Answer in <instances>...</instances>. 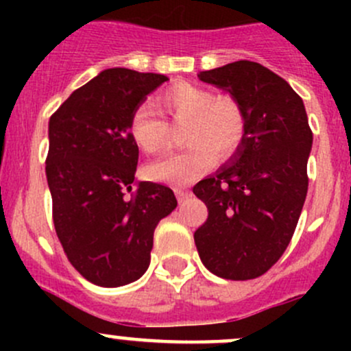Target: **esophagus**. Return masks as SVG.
Here are the masks:
<instances>
[{
	"label": "esophagus",
	"mask_w": 351,
	"mask_h": 351,
	"mask_svg": "<svg viewBox=\"0 0 351 351\" xmlns=\"http://www.w3.org/2000/svg\"><path fill=\"white\" fill-rule=\"evenodd\" d=\"M175 195H176V198H178V202H183L186 197H189V192H186L185 189H178V186H176Z\"/></svg>",
	"instance_id": "esophagus-1"
}]
</instances>
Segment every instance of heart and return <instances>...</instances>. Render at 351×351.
I'll return each mask as SVG.
<instances>
[{"label":"heart","instance_id":"b5f03b06","mask_svg":"<svg viewBox=\"0 0 351 351\" xmlns=\"http://www.w3.org/2000/svg\"><path fill=\"white\" fill-rule=\"evenodd\" d=\"M154 105L173 123H185L183 151L169 154L146 168L149 178L166 183H186L197 178L214 161L229 159L239 151L246 137V113L229 95L215 97L207 88L178 83L154 98ZM129 134L146 154L168 149L169 127L153 108L141 105L134 110Z\"/></svg>","mask_w":351,"mask_h":351}]
</instances>
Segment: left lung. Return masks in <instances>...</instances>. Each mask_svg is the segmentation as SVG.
<instances>
[{
	"label": "left lung",
	"instance_id": "1",
	"mask_svg": "<svg viewBox=\"0 0 351 351\" xmlns=\"http://www.w3.org/2000/svg\"><path fill=\"white\" fill-rule=\"evenodd\" d=\"M198 80L243 105L246 137L228 165L193 186L208 208L193 234L195 246L214 275L251 280L280 260L295 231L309 185L313 130L302 98L258 62L202 71Z\"/></svg>",
	"mask_w": 351,
	"mask_h": 351
}]
</instances>
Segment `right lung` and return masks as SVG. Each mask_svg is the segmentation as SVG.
<instances>
[{
    "instance_id": "obj_1",
    "label": "right lung",
    "mask_w": 351,
    "mask_h": 351,
    "mask_svg": "<svg viewBox=\"0 0 351 351\" xmlns=\"http://www.w3.org/2000/svg\"><path fill=\"white\" fill-rule=\"evenodd\" d=\"M162 74L105 69L73 91L49 120L45 175L52 219L67 260L88 282L120 287L147 270L158 222L176 207L171 189L139 182L134 110Z\"/></svg>"
}]
</instances>
